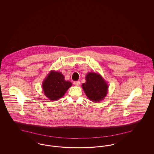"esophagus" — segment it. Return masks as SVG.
Masks as SVG:
<instances>
[{"mask_svg": "<svg viewBox=\"0 0 154 154\" xmlns=\"http://www.w3.org/2000/svg\"><path fill=\"white\" fill-rule=\"evenodd\" d=\"M80 82L79 81H75L74 82V84L75 85V86H79L80 85Z\"/></svg>", "mask_w": 154, "mask_h": 154, "instance_id": "obj_1", "label": "esophagus"}]
</instances>
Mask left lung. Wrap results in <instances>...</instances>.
Masks as SVG:
<instances>
[{
    "instance_id": "left-lung-1",
    "label": "left lung",
    "mask_w": 154,
    "mask_h": 154,
    "mask_svg": "<svg viewBox=\"0 0 154 154\" xmlns=\"http://www.w3.org/2000/svg\"><path fill=\"white\" fill-rule=\"evenodd\" d=\"M82 86L86 95L94 102L102 100L107 94L108 86L98 74L89 73L86 76V82Z\"/></svg>"
}]
</instances>
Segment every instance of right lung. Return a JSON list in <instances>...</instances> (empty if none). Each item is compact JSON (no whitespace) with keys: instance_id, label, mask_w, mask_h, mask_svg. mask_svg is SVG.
<instances>
[{"instance_id":"1","label":"right lung","mask_w":154,"mask_h":154,"mask_svg":"<svg viewBox=\"0 0 154 154\" xmlns=\"http://www.w3.org/2000/svg\"><path fill=\"white\" fill-rule=\"evenodd\" d=\"M61 73L51 72L43 83L44 94L50 100H57L65 95L72 84L65 80Z\"/></svg>"}]
</instances>
